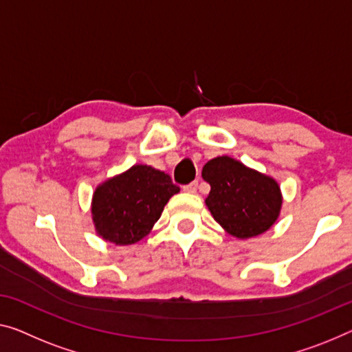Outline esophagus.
Masks as SVG:
<instances>
[{
    "mask_svg": "<svg viewBox=\"0 0 352 352\" xmlns=\"http://www.w3.org/2000/svg\"><path fill=\"white\" fill-rule=\"evenodd\" d=\"M183 191L194 194L197 191V182H192V183H190V185H185V186H183Z\"/></svg>",
    "mask_w": 352,
    "mask_h": 352,
    "instance_id": "obj_1",
    "label": "esophagus"
}]
</instances>
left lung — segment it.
Wrapping results in <instances>:
<instances>
[{"mask_svg":"<svg viewBox=\"0 0 352 352\" xmlns=\"http://www.w3.org/2000/svg\"><path fill=\"white\" fill-rule=\"evenodd\" d=\"M202 178L210 183L206 204L214 221L234 237H256L276 221L281 192L274 178L248 169L229 156L208 161Z\"/></svg>","mask_w":352,"mask_h":352,"instance_id":"8db88e82","label":"left lung"}]
</instances>
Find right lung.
I'll return each mask as SVG.
<instances>
[{
    "instance_id": "add662e5",
    "label": "right lung",
    "mask_w": 352,
    "mask_h": 352,
    "mask_svg": "<svg viewBox=\"0 0 352 352\" xmlns=\"http://www.w3.org/2000/svg\"><path fill=\"white\" fill-rule=\"evenodd\" d=\"M178 191L180 188L164 172L151 166H133L94 191L91 213L96 232L115 245L139 242Z\"/></svg>"
}]
</instances>
